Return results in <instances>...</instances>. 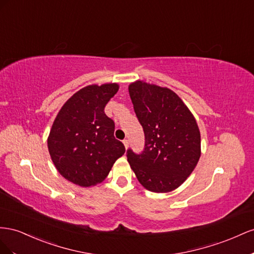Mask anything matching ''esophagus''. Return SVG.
<instances>
[{
  "instance_id": "obj_1",
  "label": "esophagus",
  "mask_w": 254,
  "mask_h": 254,
  "mask_svg": "<svg viewBox=\"0 0 254 254\" xmlns=\"http://www.w3.org/2000/svg\"><path fill=\"white\" fill-rule=\"evenodd\" d=\"M122 142H123V144H125L126 149H127V148H128V140H127V139H125Z\"/></svg>"
}]
</instances>
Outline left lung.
Listing matches in <instances>:
<instances>
[{"label":"left lung","instance_id":"obj_1","mask_svg":"<svg viewBox=\"0 0 254 254\" xmlns=\"http://www.w3.org/2000/svg\"><path fill=\"white\" fill-rule=\"evenodd\" d=\"M128 92L146 141L140 154L127 150V162L146 190H175L190 176L201 155L197 121L167 87L136 81L128 85Z\"/></svg>","mask_w":254,"mask_h":254}]
</instances>
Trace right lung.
Masks as SVG:
<instances>
[{"label": "right lung", "instance_id": "add662e5", "mask_svg": "<svg viewBox=\"0 0 254 254\" xmlns=\"http://www.w3.org/2000/svg\"><path fill=\"white\" fill-rule=\"evenodd\" d=\"M119 89L117 83L88 85L67 100L48 137L49 153L61 175L82 187L103 182L126 152L115 138V123L104 107Z\"/></svg>", "mask_w": 254, "mask_h": 254}]
</instances>
